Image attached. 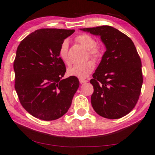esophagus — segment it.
Wrapping results in <instances>:
<instances>
[{"label": "esophagus", "instance_id": "esophagus-1", "mask_svg": "<svg viewBox=\"0 0 155 155\" xmlns=\"http://www.w3.org/2000/svg\"><path fill=\"white\" fill-rule=\"evenodd\" d=\"M79 82H80V83L83 84V83H85L87 82V80L84 79V78H79Z\"/></svg>", "mask_w": 155, "mask_h": 155}]
</instances>
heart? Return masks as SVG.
<instances>
[{"label": "heart", "instance_id": "b5f03b06", "mask_svg": "<svg viewBox=\"0 0 155 155\" xmlns=\"http://www.w3.org/2000/svg\"><path fill=\"white\" fill-rule=\"evenodd\" d=\"M75 41L85 49H88L89 55L94 59H98L102 56V49L97 45L95 39L87 34H81L76 36ZM68 43L66 40L61 43L59 49V56L66 64H70L68 58ZM94 61L89 60L82 64H77L70 67L67 70L68 75L80 78H86L91 74L95 68Z\"/></svg>", "mask_w": 155, "mask_h": 155}]
</instances>
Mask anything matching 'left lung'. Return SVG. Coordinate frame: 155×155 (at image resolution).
<instances>
[{"mask_svg": "<svg viewBox=\"0 0 155 155\" xmlns=\"http://www.w3.org/2000/svg\"><path fill=\"white\" fill-rule=\"evenodd\" d=\"M81 30L100 36L106 49L90 81L93 108L106 119L125 116L136 105L143 83L141 60L133 41L109 26Z\"/></svg>", "mask_w": 155, "mask_h": 155, "instance_id": "8db88e82", "label": "left lung"}]
</instances>
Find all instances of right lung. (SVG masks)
<instances>
[{"label": "right lung", "instance_id": "right-lung-1", "mask_svg": "<svg viewBox=\"0 0 155 155\" xmlns=\"http://www.w3.org/2000/svg\"><path fill=\"white\" fill-rule=\"evenodd\" d=\"M74 32L39 29L22 40L17 49L15 91L24 108L37 119L53 120L62 117L79 87L76 77L61 79L66 70L59 56L61 43Z\"/></svg>", "mask_w": 155, "mask_h": 155}]
</instances>
